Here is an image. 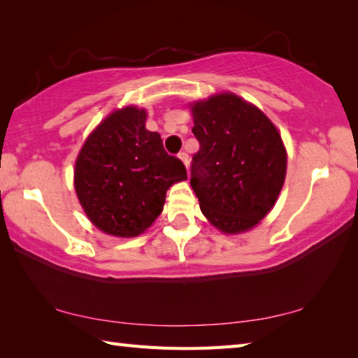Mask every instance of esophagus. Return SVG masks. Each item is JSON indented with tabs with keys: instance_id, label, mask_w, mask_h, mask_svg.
Listing matches in <instances>:
<instances>
[{
	"instance_id": "esophagus-1",
	"label": "esophagus",
	"mask_w": 358,
	"mask_h": 358,
	"mask_svg": "<svg viewBox=\"0 0 358 358\" xmlns=\"http://www.w3.org/2000/svg\"><path fill=\"white\" fill-rule=\"evenodd\" d=\"M178 158L181 159V162L185 163V166H186V167H189V155L186 154V152H180V154H178Z\"/></svg>"
}]
</instances>
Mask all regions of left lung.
Segmentation results:
<instances>
[{
	"label": "left lung",
	"mask_w": 358,
	"mask_h": 358,
	"mask_svg": "<svg viewBox=\"0 0 358 358\" xmlns=\"http://www.w3.org/2000/svg\"><path fill=\"white\" fill-rule=\"evenodd\" d=\"M191 186L217 229L237 234L264 218L283 187L286 150L278 131L255 106L220 94L192 106Z\"/></svg>",
	"instance_id": "obj_1"
}]
</instances>
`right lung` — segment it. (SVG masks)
<instances>
[{"label": "right lung", "mask_w": 358, "mask_h": 358, "mask_svg": "<svg viewBox=\"0 0 358 358\" xmlns=\"http://www.w3.org/2000/svg\"><path fill=\"white\" fill-rule=\"evenodd\" d=\"M146 112L124 108L89 136L75 164V189L89 220L117 237H136L162 214L166 191L187 178L180 158L144 126Z\"/></svg>", "instance_id": "obj_1"}]
</instances>
